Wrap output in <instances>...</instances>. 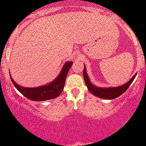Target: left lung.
I'll return each mask as SVG.
<instances>
[{
    "mask_svg": "<svg viewBox=\"0 0 146 146\" xmlns=\"http://www.w3.org/2000/svg\"><path fill=\"white\" fill-rule=\"evenodd\" d=\"M137 73L134 75L124 85H122L121 86L118 87H108V88H102V87H98L96 85H93L90 80V78L87 73L86 67L85 65H84L83 70V77L85 80V84L87 85V88L89 90L90 92L94 95L95 96L102 98L104 100H112L114 98H117L121 95L126 90L129 88L131 82L133 81L134 78H136Z\"/></svg>",
    "mask_w": 146,
    "mask_h": 146,
    "instance_id": "obj_1",
    "label": "left lung"
}]
</instances>
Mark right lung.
<instances>
[{
  "label": "right lung",
  "instance_id": "add662e5",
  "mask_svg": "<svg viewBox=\"0 0 146 146\" xmlns=\"http://www.w3.org/2000/svg\"><path fill=\"white\" fill-rule=\"evenodd\" d=\"M73 64V62L72 61H67L65 63L61 72L57 76V77L49 83L42 86L35 87V88H25L16 83L10 74V79L16 89L28 99L36 102L48 100L56 98L61 95L64 90L66 76Z\"/></svg>",
  "mask_w": 146,
  "mask_h": 146
}]
</instances>
